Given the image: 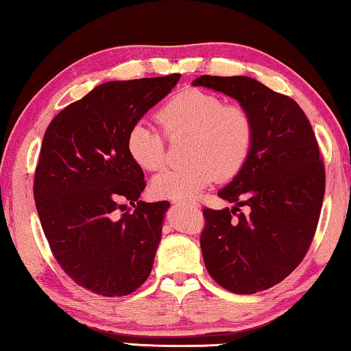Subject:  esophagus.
I'll return each instance as SVG.
<instances>
[{"instance_id":"1","label":"esophagus","mask_w":351,"mask_h":351,"mask_svg":"<svg viewBox=\"0 0 351 351\" xmlns=\"http://www.w3.org/2000/svg\"><path fill=\"white\" fill-rule=\"evenodd\" d=\"M176 203H179V204H180V203H182V201H176Z\"/></svg>"}]
</instances>
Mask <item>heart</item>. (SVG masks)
Segmentation results:
<instances>
[{
	"label": "heart",
	"mask_w": 351,
	"mask_h": 351,
	"mask_svg": "<svg viewBox=\"0 0 351 351\" xmlns=\"http://www.w3.org/2000/svg\"><path fill=\"white\" fill-rule=\"evenodd\" d=\"M158 121L169 137L190 136L184 167H169L153 177L156 198L190 199L213 184L215 177L232 179L246 165L254 141L252 119L238 105H225L215 94L184 89L158 110ZM126 150L145 171L166 161L165 137L145 121L134 123L126 136Z\"/></svg>",
	"instance_id": "obj_1"
}]
</instances>
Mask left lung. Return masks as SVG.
Masks as SVG:
<instances>
[{
  "instance_id": "8db88e82",
  "label": "left lung",
  "mask_w": 351,
  "mask_h": 351,
  "mask_svg": "<svg viewBox=\"0 0 351 351\" xmlns=\"http://www.w3.org/2000/svg\"><path fill=\"white\" fill-rule=\"evenodd\" d=\"M191 84L238 100L252 119L246 165L217 193L234 206L203 210L201 252L217 285L256 294L294 271L313 239L326 182L318 142L299 104L257 80L203 75Z\"/></svg>"
}]
</instances>
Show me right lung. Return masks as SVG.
Listing matches in <instances>:
<instances>
[{"label":"right lung","instance_id":"obj_1","mask_svg":"<svg viewBox=\"0 0 351 351\" xmlns=\"http://www.w3.org/2000/svg\"><path fill=\"white\" fill-rule=\"evenodd\" d=\"M179 80L99 84L62 110L43 137L33 185L43 232L66 275L95 294H131L152 271L171 204L138 201L145 180L126 136ZM128 202L134 210L118 218Z\"/></svg>","mask_w":351,"mask_h":351}]
</instances>
